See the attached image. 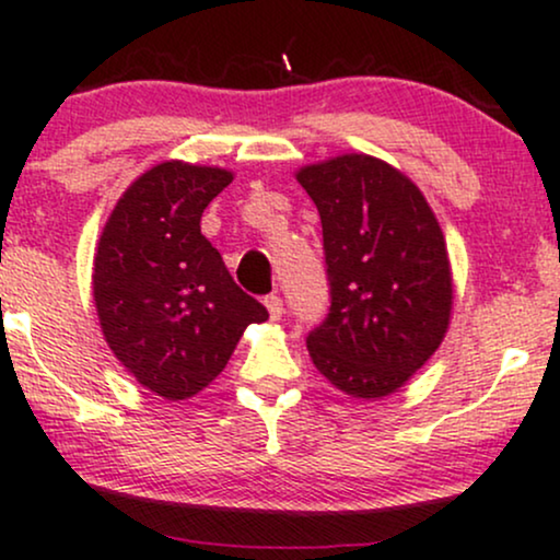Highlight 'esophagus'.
I'll list each match as a JSON object with an SVG mask.
<instances>
[{
  "instance_id": "34e87169",
  "label": "esophagus",
  "mask_w": 560,
  "mask_h": 560,
  "mask_svg": "<svg viewBox=\"0 0 560 560\" xmlns=\"http://www.w3.org/2000/svg\"><path fill=\"white\" fill-rule=\"evenodd\" d=\"M265 308H267V313H270L272 320H280L282 318V298L278 293L265 295Z\"/></svg>"
}]
</instances>
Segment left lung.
<instances>
[{
  "label": "left lung",
  "instance_id": "obj_1",
  "mask_svg": "<svg viewBox=\"0 0 560 560\" xmlns=\"http://www.w3.org/2000/svg\"><path fill=\"white\" fill-rule=\"evenodd\" d=\"M324 226L331 308L308 334L316 370L351 397H385L446 336L454 282L446 240L425 196L372 155L298 171Z\"/></svg>",
  "mask_w": 560,
  "mask_h": 560
}]
</instances>
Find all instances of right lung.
I'll list each match as a JSON object with an SVG mask.
<instances>
[{"label": "right lung", "instance_id": "1", "mask_svg": "<svg viewBox=\"0 0 560 560\" xmlns=\"http://www.w3.org/2000/svg\"><path fill=\"white\" fill-rule=\"evenodd\" d=\"M234 175L167 160L125 190L94 257L98 324L127 372L165 400H186L224 370L267 308L229 275L201 234L203 209Z\"/></svg>", "mask_w": 560, "mask_h": 560}]
</instances>
